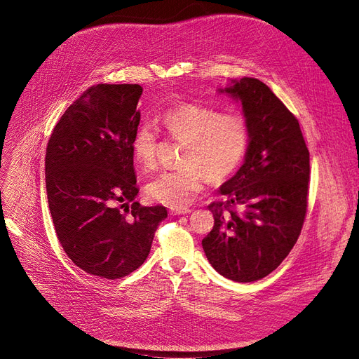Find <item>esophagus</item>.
I'll return each instance as SVG.
<instances>
[{
    "label": "esophagus",
    "mask_w": 359,
    "mask_h": 359,
    "mask_svg": "<svg viewBox=\"0 0 359 359\" xmlns=\"http://www.w3.org/2000/svg\"><path fill=\"white\" fill-rule=\"evenodd\" d=\"M170 213L172 215H186V213H190V208H187V206H172Z\"/></svg>",
    "instance_id": "1"
}]
</instances>
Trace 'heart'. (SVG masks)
<instances>
[{
  "instance_id": "obj_1",
  "label": "heart",
  "mask_w": 359,
  "mask_h": 359,
  "mask_svg": "<svg viewBox=\"0 0 359 359\" xmlns=\"http://www.w3.org/2000/svg\"><path fill=\"white\" fill-rule=\"evenodd\" d=\"M161 124L175 141L184 142L182 169L164 172L147 184L149 196L164 205L190 203L203 189L206 179L217 184L228 180L240 169L250 147V124L241 112L182 104L167 109L161 115ZM157 147L158 137L153 127H138L131 150L140 169H153Z\"/></svg>"
}]
</instances>
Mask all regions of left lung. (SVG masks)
<instances>
[{"instance_id": "left-lung-1", "label": "left lung", "mask_w": 359, "mask_h": 359, "mask_svg": "<svg viewBox=\"0 0 359 359\" xmlns=\"http://www.w3.org/2000/svg\"><path fill=\"white\" fill-rule=\"evenodd\" d=\"M243 107L250 147L243 165L219 187L213 228L202 247L210 266L238 281L274 271L300 235L309 189V150L296 116L258 79L231 81L218 89Z\"/></svg>"}]
</instances>
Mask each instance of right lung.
Segmentation results:
<instances>
[{
    "instance_id": "right-lung-1",
    "label": "right lung",
    "mask_w": 359,
    "mask_h": 359,
    "mask_svg": "<svg viewBox=\"0 0 359 359\" xmlns=\"http://www.w3.org/2000/svg\"><path fill=\"white\" fill-rule=\"evenodd\" d=\"M141 93L140 85L92 86L65 111L46 151V190L59 243L75 266L108 280L146 261L167 218L164 206L134 202L131 144ZM130 201L127 217L121 209Z\"/></svg>"
}]
</instances>
